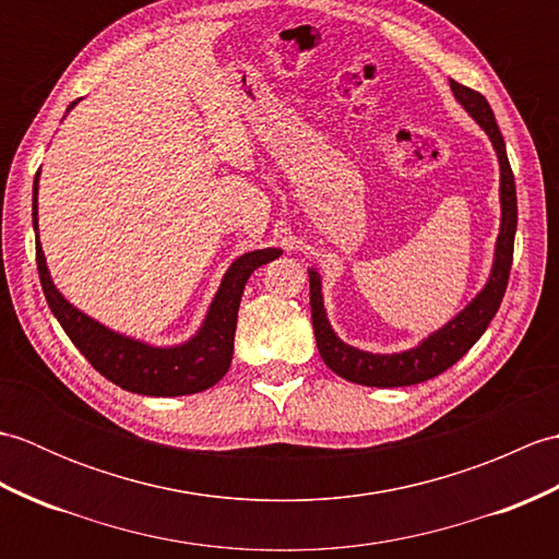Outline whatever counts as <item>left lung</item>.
Masks as SVG:
<instances>
[{
    "label": "left lung",
    "instance_id": "8db88e82",
    "mask_svg": "<svg viewBox=\"0 0 559 559\" xmlns=\"http://www.w3.org/2000/svg\"><path fill=\"white\" fill-rule=\"evenodd\" d=\"M451 91H454L456 100L466 108V112L476 120L485 134L490 136L492 146L500 158V201H502V225L500 235H497L495 247V264L492 273L485 288L473 298L466 310H461L447 326L435 331L427 336L420 346L411 350L394 353V355H374L365 353L343 343L334 329H331L324 300H322V281H319L317 271L310 273V307H312V326L317 348L329 370H334L338 377L348 379V382L362 384V386H411L420 384L442 374L451 365L459 362L466 355L473 343H476L492 317L500 310V302L504 298L509 271H512L514 259V235H516V187H514V173L507 158L504 139L500 134V127L495 122L492 108L478 91H473L463 83L449 79Z\"/></svg>",
    "mask_w": 559,
    "mask_h": 559
}]
</instances>
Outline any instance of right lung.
<instances>
[{"label":"right lung","mask_w":559,"mask_h":559,"mask_svg":"<svg viewBox=\"0 0 559 559\" xmlns=\"http://www.w3.org/2000/svg\"><path fill=\"white\" fill-rule=\"evenodd\" d=\"M74 105L76 100L69 105V110ZM38 177L40 170L35 173L33 182L35 233H38ZM278 257L281 249L269 247L235 259L233 266L225 271L221 288L197 336L182 343V346L153 348L141 341L115 334V331L98 324L96 319L79 312L74 305H69L62 298V293L55 288L50 271H47L45 264L40 240H35V261H38L45 300L50 305L57 322L67 331L71 343L105 379H110L112 384L122 386L124 391H134V394L144 396L197 394V391H204L223 379L233 360L237 310H240L245 283L252 276L254 269Z\"/></svg>","instance_id":"right-lung-1"}]
</instances>
